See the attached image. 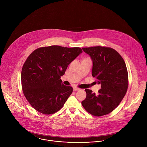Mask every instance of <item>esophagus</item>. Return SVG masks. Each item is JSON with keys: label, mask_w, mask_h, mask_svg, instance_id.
Here are the masks:
<instances>
[{"label": "esophagus", "mask_w": 147, "mask_h": 147, "mask_svg": "<svg viewBox=\"0 0 147 147\" xmlns=\"http://www.w3.org/2000/svg\"><path fill=\"white\" fill-rule=\"evenodd\" d=\"M80 89L78 88H77V87H74L73 88V91H79Z\"/></svg>", "instance_id": "obj_1"}]
</instances>
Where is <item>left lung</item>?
Returning a JSON list of instances; mask_svg holds the SVG:
<instances>
[{
  "mask_svg": "<svg viewBox=\"0 0 147 147\" xmlns=\"http://www.w3.org/2000/svg\"><path fill=\"white\" fill-rule=\"evenodd\" d=\"M82 49L92 60V76L100 84L101 88L97 95L86 89L87 96L81 104L93 116L108 115L118 107L127 91L129 76L125 61L112 48L97 46Z\"/></svg>",
  "mask_w": 147,
  "mask_h": 147,
  "instance_id": "1",
  "label": "left lung"
}]
</instances>
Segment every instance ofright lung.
Here are the masks:
<instances>
[{
  "label": "right lung",
  "mask_w": 147,
  "mask_h": 147,
  "mask_svg": "<svg viewBox=\"0 0 147 147\" xmlns=\"http://www.w3.org/2000/svg\"><path fill=\"white\" fill-rule=\"evenodd\" d=\"M82 52L78 47L52 45L39 48L28 56L22 68L21 81L23 94L33 108L47 115L63 107L73 88L63 84L61 76Z\"/></svg>",
  "instance_id": "1"
}]
</instances>
